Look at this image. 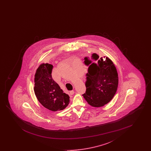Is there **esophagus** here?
Returning <instances> with one entry per match:
<instances>
[{
  "mask_svg": "<svg viewBox=\"0 0 151 151\" xmlns=\"http://www.w3.org/2000/svg\"><path fill=\"white\" fill-rule=\"evenodd\" d=\"M70 93V95H73V94H74V91H70V93Z\"/></svg>",
  "mask_w": 151,
  "mask_h": 151,
  "instance_id": "34e87169",
  "label": "esophagus"
}]
</instances>
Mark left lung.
I'll use <instances>...</instances> for the list:
<instances>
[{"label":"left lung","instance_id":"left-lung-1","mask_svg":"<svg viewBox=\"0 0 151 151\" xmlns=\"http://www.w3.org/2000/svg\"><path fill=\"white\" fill-rule=\"evenodd\" d=\"M84 60L89 67L86 92L83 96L91 106H103L112 100L118 88V75L115 65L109 58H100L96 53Z\"/></svg>","mask_w":151,"mask_h":151}]
</instances>
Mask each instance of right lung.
<instances>
[{
    "mask_svg": "<svg viewBox=\"0 0 151 151\" xmlns=\"http://www.w3.org/2000/svg\"><path fill=\"white\" fill-rule=\"evenodd\" d=\"M53 65H40L35 75L34 91L37 99L45 108L52 111L62 110L70 102V97L63 92L51 76Z\"/></svg>",
    "mask_w": 151,
    "mask_h": 151,
    "instance_id": "obj_1",
    "label": "right lung"
}]
</instances>
